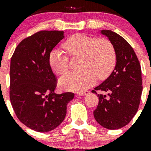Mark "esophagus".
Here are the masks:
<instances>
[{"label": "esophagus", "instance_id": "obj_1", "mask_svg": "<svg viewBox=\"0 0 151 151\" xmlns=\"http://www.w3.org/2000/svg\"><path fill=\"white\" fill-rule=\"evenodd\" d=\"M88 93H89V91H84V92L79 93H78V95H79V96H85V95L87 94Z\"/></svg>", "mask_w": 151, "mask_h": 151}]
</instances>
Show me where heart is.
<instances>
[{"instance_id":"obj_1","label":"heart","mask_w":151,"mask_h":151,"mask_svg":"<svg viewBox=\"0 0 151 151\" xmlns=\"http://www.w3.org/2000/svg\"><path fill=\"white\" fill-rule=\"evenodd\" d=\"M63 48L69 57L80 56L81 71L70 72L60 79V85L70 91H81L87 89L99 79L106 78L111 73L116 65V52L112 43L105 38L78 33L67 38ZM63 52L54 49L49 55L52 70L60 76L70 67L69 58Z\"/></svg>"}]
</instances>
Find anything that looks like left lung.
Instances as JSON below:
<instances>
[{
  "mask_svg": "<svg viewBox=\"0 0 151 151\" xmlns=\"http://www.w3.org/2000/svg\"><path fill=\"white\" fill-rule=\"evenodd\" d=\"M109 37L116 55V65L111 75L94 88L108 92L100 94L93 116L106 129H119L127 125L138 111L143 86L139 60L133 47L124 37L111 30H102Z\"/></svg>",
  "mask_w": 151,
  "mask_h": 151,
  "instance_id": "left-lung-1",
  "label": "left lung"
}]
</instances>
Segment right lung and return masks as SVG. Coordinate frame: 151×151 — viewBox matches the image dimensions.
<instances>
[{
    "mask_svg": "<svg viewBox=\"0 0 151 151\" xmlns=\"http://www.w3.org/2000/svg\"><path fill=\"white\" fill-rule=\"evenodd\" d=\"M63 38V31L35 32L19 43L10 60L12 106L22 124L38 132L58 127L74 96L72 92H54L58 79L50 66L49 55Z\"/></svg>",
    "mask_w": 151,
    "mask_h": 151,
    "instance_id": "1",
    "label": "right lung"
}]
</instances>
